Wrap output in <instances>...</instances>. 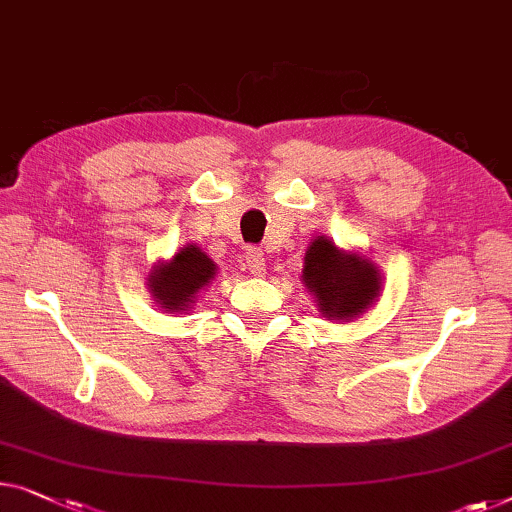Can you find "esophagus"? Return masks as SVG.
I'll list each match as a JSON object with an SVG mask.
<instances>
[{
	"label": "esophagus",
	"instance_id": "1",
	"mask_svg": "<svg viewBox=\"0 0 512 512\" xmlns=\"http://www.w3.org/2000/svg\"><path fill=\"white\" fill-rule=\"evenodd\" d=\"M244 268L249 270V274H254V277H263L265 274V258L258 249H249L247 254H244Z\"/></svg>",
	"mask_w": 512,
	"mask_h": 512
}]
</instances>
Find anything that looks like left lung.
Returning <instances> with one entry per match:
<instances>
[{"label": "left lung", "mask_w": 512, "mask_h": 512, "mask_svg": "<svg viewBox=\"0 0 512 512\" xmlns=\"http://www.w3.org/2000/svg\"><path fill=\"white\" fill-rule=\"evenodd\" d=\"M302 284L314 295L325 321L348 323L376 305L383 291L381 270L372 258L342 249L328 235L311 240L302 265Z\"/></svg>", "instance_id": "8db88e82"}]
</instances>
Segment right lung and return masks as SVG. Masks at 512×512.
Listing matches in <instances>:
<instances>
[{
    "instance_id": "obj_1",
    "label": "right lung",
    "mask_w": 512,
    "mask_h": 512,
    "mask_svg": "<svg viewBox=\"0 0 512 512\" xmlns=\"http://www.w3.org/2000/svg\"><path fill=\"white\" fill-rule=\"evenodd\" d=\"M217 263L194 242L182 244L168 261L154 263L147 288L154 305L166 314H187L198 293L217 277Z\"/></svg>"
}]
</instances>
